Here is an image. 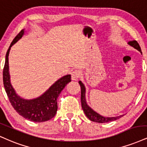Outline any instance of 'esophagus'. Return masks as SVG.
<instances>
[{"label":"esophagus","instance_id":"obj_1","mask_svg":"<svg viewBox=\"0 0 147 147\" xmlns=\"http://www.w3.org/2000/svg\"><path fill=\"white\" fill-rule=\"evenodd\" d=\"M81 76V72L78 70H74L73 72H72L71 74V77L72 79L74 81H77L78 80Z\"/></svg>","mask_w":147,"mask_h":147}]
</instances>
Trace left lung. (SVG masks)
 Listing matches in <instances>:
<instances>
[{"instance_id":"left-lung-1","label":"left lung","mask_w":147,"mask_h":147,"mask_svg":"<svg viewBox=\"0 0 147 147\" xmlns=\"http://www.w3.org/2000/svg\"><path fill=\"white\" fill-rule=\"evenodd\" d=\"M128 45L131 46V47H134L136 50L142 53L141 51V49L140 45H138L136 40H133V41H130L128 42ZM79 84L81 86V107H82L83 110L86 115V116L89 118L90 120L93 122H96V123H109V122L116 121V120L118 119V118L123 117L124 116L123 115H121L118 116H114V117H106V116H103L95 112L88 105L87 101H86V88H85L84 84L81 82V81H79Z\"/></svg>"}]
</instances>
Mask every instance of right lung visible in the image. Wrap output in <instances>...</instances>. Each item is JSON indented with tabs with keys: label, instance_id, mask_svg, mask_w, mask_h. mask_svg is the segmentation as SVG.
Masks as SVG:
<instances>
[{
	"label": "right lung",
	"instance_id": "right-lung-1",
	"mask_svg": "<svg viewBox=\"0 0 147 147\" xmlns=\"http://www.w3.org/2000/svg\"><path fill=\"white\" fill-rule=\"evenodd\" d=\"M24 34V29H22L9 47L3 69V84L11 105L20 116L31 121L42 123L55 116L57 110V98L65 86L71 81V76L67 75L58 79L45 93L35 98L24 99L18 95L10 81L8 57L11 47L22 38Z\"/></svg>",
	"mask_w": 147,
	"mask_h": 147
}]
</instances>
